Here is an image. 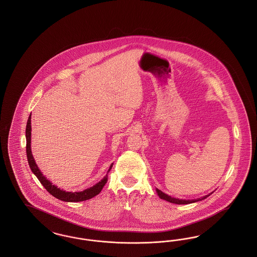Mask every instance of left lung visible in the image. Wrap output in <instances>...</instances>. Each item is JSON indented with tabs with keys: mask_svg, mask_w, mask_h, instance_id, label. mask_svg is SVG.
Here are the masks:
<instances>
[{
	"mask_svg": "<svg viewBox=\"0 0 257 257\" xmlns=\"http://www.w3.org/2000/svg\"><path fill=\"white\" fill-rule=\"evenodd\" d=\"M156 191H157V194H158V196L162 198V199H165V200H167V201H169V202H171V203H175V204H189V203H193V202H196V201H199V200H202V199H204V198H206L207 196H210V195H208V196H202L201 198H197V199H179V198H175V197H171V196H169V195H167V194H165V193H163L162 191H160L158 189H156Z\"/></svg>",
	"mask_w": 257,
	"mask_h": 257,
	"instance_id": "left-lung-1",
	"label": "left lung"
}]
</instances>
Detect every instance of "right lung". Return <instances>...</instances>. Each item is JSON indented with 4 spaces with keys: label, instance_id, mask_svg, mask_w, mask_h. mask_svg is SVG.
I'll list each match as a JSON object with an SVG mask.
<instances>
[{
    "label": "right lung",
    "instance_id": "add662e5",
    "mask_svg": "<svg viewBox=\"0 0 257 257\" xmlns=\"http://www.w3.org/2000/svg\"><path fill=\"white\" fill-rule=\"evenodd\" d=\"M31 131H32V126H31V114L28 118V122L26 126V141H27V146H26V151H27V158H28V163L31 168L34 174L37 177V179L40 181V183L43 185V187L49 192L52 196H55L56 198L66 201V202H78V201H84L87 200L89 198H92L93 196H97L98 194L101 192L105 184L108 181V175H106L100 182L95 184L94 186L84 190L82 192H65L63 190H61L57 186L53 185L50 182L49 180L42 174V172L38 169L36 161L34 159V156L32 154V149H31ZM113 164L110 166V169L108 172L110 171L111 167Z\"/></svg>",
    "mask_w": 257,
    "mask_h": 257
}]
</instances>
